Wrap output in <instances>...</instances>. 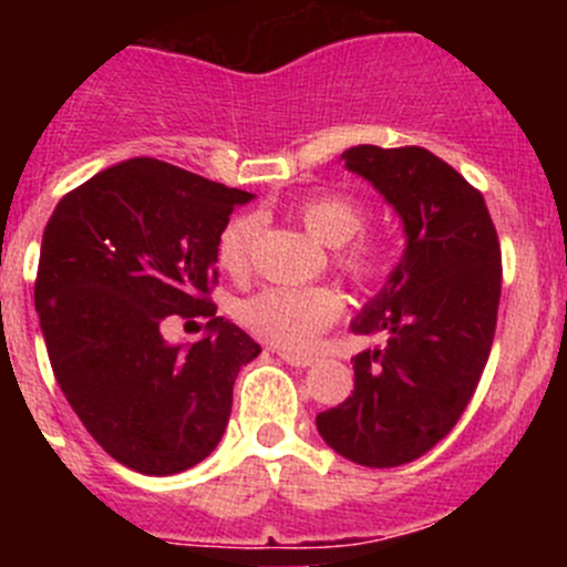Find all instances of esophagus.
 <instances>
[{
  "mask_svg": "<svg viewBox=\"0 0 567 567\" xmlns=\"http://www.w3.org/2000/svg\"><path fill=\"white\" fill-rule=\"evenodd\" d=\"M279 359L293 364V368H310V364L318 362V359L310 357V353H293V351H279Z\"/></svg>",
  "mask_w": 567,
  "mask_h": 567,
  "instance_id": "obj_1",
  "label": "esophagus"
}]
</instances>
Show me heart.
<instances>
[{"label":"heart","mask_w":567,"mask_h":567,"mask_svg":"<svg viewBox=\"0 0 567 567\" xmlns=\"http://www.w3.org/2000/svg\"><path fill=\"white\" fill-rule=\"evenodd\" d=\"M301 225L334 247V262L351 282L375 285L390 274V249L379 238L359 236L364 208L340 192L307 194L296 203ZM257 219L251 214L233 216L216 241V262L221 271L244 277L249 271ZM346 312V299L329 285L312 288H266L238 305L236 318L260 340L285 351H310L329 326Z\"/></svg>","instance_id":"heart-1"}]
</instances>
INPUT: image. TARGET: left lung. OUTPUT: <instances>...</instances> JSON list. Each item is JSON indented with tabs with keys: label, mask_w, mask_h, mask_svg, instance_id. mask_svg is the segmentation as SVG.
<instances>
[{
	"label": "left lung",
	"mask_w": 567,
	"mask_h": 567,
	"mask_svg": "<svg viewBox=\"0 0 567 567\" xmlns=\"http://www.w3.org/2000/svg\"><path fill=\"white\" fill-rule=\"evenodd\" d=\"M342 158L398 210L405 251L351 323L384 342L351 359V398L316 422L342 458L403 466L453 431L477 390L496 331L502 249L483 194L425 147L357 145Z\"/></svg>",
	"instance_id": "left-lung-1"
}]
</instances>
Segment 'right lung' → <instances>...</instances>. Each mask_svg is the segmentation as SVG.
<instances>
[{"label": "right lung", "mask_w": 567, "mask_h": 567, "mask_svg": "<svg viewBox=\"0 0 567 567\" xmlns=\"http://www.w3.org/2000/svg\"><path fill=\"white\" fill-rule=\"evenodd\" d=\"M251 194L158 158H128L56 203L35 310L51 370L90 436L134 472L177 474L225 433L233 384L260 346L216 316V241ZM209 334L169 347L164 317Z\"/></svg>", "instance_id": "obj_1"}]
</instances>
